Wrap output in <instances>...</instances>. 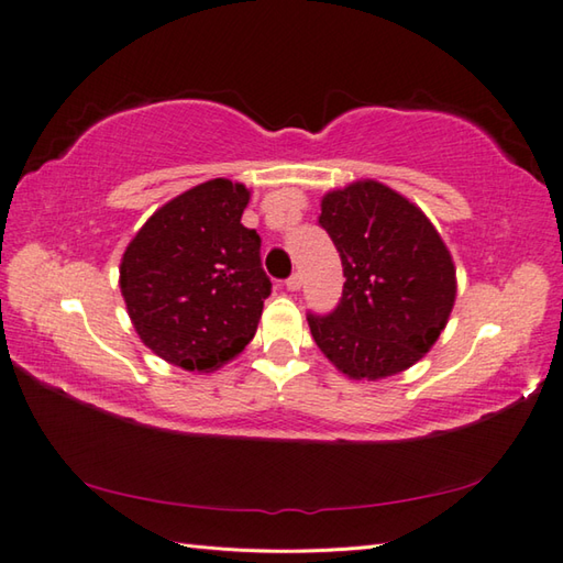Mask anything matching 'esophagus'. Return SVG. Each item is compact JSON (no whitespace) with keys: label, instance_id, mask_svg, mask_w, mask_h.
Returning a JSON list of instances; mask_svg holds the SVG:
<instances>
[{"label":"esophagus","instance_id":"esophagus-1","mask_svg":"<svg viewBox=\"0 0 563 563\" xmlns=\"http://www.w3.org/2000/svg\"><path fill=\"white\" fill-rule=\"evenodd\" d=\"M286 284V289H289V291H296V289H301V274H291V277L289 279H286L284 282Z\"/></svg>","mask_w":563,"mask_h":563}]
</instances>
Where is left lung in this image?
<instances>
[{"mask_svg":"<svg viewBox=\"0 0 563 563\" xmlns=\"http://www.w3.org/2000/svg\"><path fill=\"white\" fill-rule=\"evenodd\" d=\"M343 262V296L306 313L316 345L353 379L397 375L429 353L455 301V269L437 228L377 181L331 190L318 216Z\"/></svg>","mask_w":563,"mask_h":563,"instance_id":"left-lung-1","label":"left lung"}]
</instances>
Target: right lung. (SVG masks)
<instances>
[{"label":"right lung","mask_w":563,"mask_h":563,"mask_svg":"<svg viewBox=\"0 0 563 563\" xmlns=\"http://www.w3.org/2000/svg\"><path fill=\"white\" fill-rule=\"evenodd\" d=\"M247 200L242 184L213 178L158 208L124 250L126 311L166 363L208 373L254 338L272 282L262 238L240 222Z\"/></svg>","instance_id":"obj_1"}]
</instances>
